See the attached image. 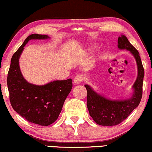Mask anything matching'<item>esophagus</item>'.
I'll use <instances>...</instances> for the list:
<instances>
[{
    "mask_svg": "<svg viewBox=\"0 0 152 152\" xmlns=\"http://www.w3.org/2000/svg\"><path fill=\"white\" fill-rule=\"evenodd\" d=\"M84 77L82 75H77L74 78V83L75 84H80L83 81Z\"/></svg>",
    "mask_w": 152,
    "mask_h": 152,
    "instance_id": "esophagus-1",
    "label": "esophagus"
}]
</instances>
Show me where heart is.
<instances>
[{
	"instance_id": "obj_1",
	"label": "heart",
	"mask_w": 152,
	"mask_h": 152,
	"mask_svg": "<svg viewBox=\"0 0 152 152\" xmlns=\"http://www.w3.org/2000/svg\"><path fill=\"white\" fill-rule=\"evenodd\" d=\"M93 49H94V47H92V48H91L90 49V50H93Z\"/></svg>"
}]
</instances>
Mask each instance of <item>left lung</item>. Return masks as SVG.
<instances>
[{
	"instance_id": "8db88e82",
	"label": "left lung",
	"mask_w": 152,
	"mask_h": 152,
	"mask_svg": "<svg viewBox=\"0 0 152 152\" xmlns=\"http://www.w3.org/2000/svg\"><path fill=\"white\" fill-rule=\"evenodd\" d=\"M118 48L126 50L133 55L137 65V77L132 86V95L124 99H111L101 95L90 85H85L87 91V105L90 115L97 124L115 126L124 121L138 107L142 97L144 70L140 53L125 35L118 37Z\"/></svg>"
}]
</instances>
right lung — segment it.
Listing matches in <instances>:
<instances>
[{
	"label": "right lung",
	"mask_w": 152,
	"mask_h": 152,
	"mask_svg": "<svg viewBox=\"0 0 152 152\" xmlns=\"http://www.w3.org/2000/svg\"><path fill=\"white\" fill-rule=\"evenodd\" d=\"M46 35L32 34L14 53L9 68L7 85L13 110L28 122L48 126L58 118L66 98L72 88V79L54 80L44 85L29 83L23 77L19 58L30 40H45Z\"/></svg>",
	"instance_id": "obj_1"
}]
</instances>
